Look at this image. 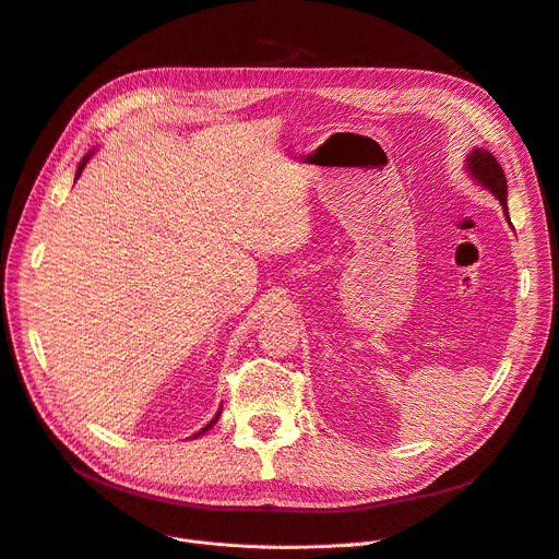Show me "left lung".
Listing matches in <instances>:
<instances>
[{
  "label": "left lung",
  "mask_w": 559,
  "mask_h": 559,
  "mask_svg": "<svg viewBox=\"0 0 559 559\" xmlns=\"http://www.w3.org/2000/svg\"><path fill=\"white\" fill-rule=\"evenodd\" d=\"M466 162H468L471 175L483 186H487V189L500 200V204L504 209V216H508V179H504V173L493 158V154H489L487 150H473ZM508 221H510V216H508Z\"/></svg>",
  "instance_id": "1"
}]
</instances>
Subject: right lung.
Here are the masks:
<instances>
[{
    "instance_id": "obj_1",
    "label": "right lung",
    "mask_w": 559,
    "mask_h": 559,
    "mask_svg": "<svg viewBox=\"0 0 559 559\" xmlns=\"http://www.w3.org/2000/svg\"><path fill=\"white\" fill-rule=\"evenodd\" d=\"M88 156H91V154H86V156H84V158H82V164H79V168H76V177H79V175H82V170H84V166H86V162H88ZM218 416H221V412H218V414H216V416H214V418H211V420H209V425H206V428H202V430H200V432H198V435H195V437H200V435H204V432H206V430H209V428H211V425H214V423H216V420H218Z\"/></svg>"
}]
</instances>
